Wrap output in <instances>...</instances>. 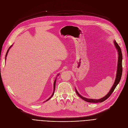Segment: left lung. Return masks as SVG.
<instances>
[{"label": "left lung", "instance_id": "obj_1", "mask_svg": "<svg viewBox=\"0 0 128 128\" xmlns=\"http://www.w3.org/2000/svg\"><path fill=\"white\" fill-rule=\"evenodd\" d=\"M114 44H115V46H116V48L118 50V67H117V75H116V80L115 82H114V84H113L112 86V87L111 89L110 90V92H108V93L107 94L103 97V98H100V99H98V100H95V99H89V98H84L83 96H82L78 92V91L76 90V92L77 93V94L80 98H82V99H83L86 102H90V103H99V102H104V100H107L108 98L110 95L112 94V93L113 92V91L115 90V89L116 88V86H117V84H119V82H120V80L121 79V78H122V50H121V48H120L119 46L118 45V44L116 42L114 41Z\"/></svg>", "mask_w": 128, "mask_h": 128}]
</instances>
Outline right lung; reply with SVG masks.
<instances>
[{
    "instance_id": "obj_1",
    "label": "right lung",
    "mask_w": 128,
    "mask_h": 128,
    "mask_svg": "<svg viewBox=\"0 0 128 128\" xmlns=\"http://www.w3.org/2000/svg\"><path fill=\"white\" fill-rule=\"evenodd\" d=\"M11 46H10V47H11ZM10 48H9V49L10 48ZM9 49L8 50V51H7V52H6V55H7V53H8V51H9ZM56 79L55 80V81H54V91H53V94H52V95L48 99V100H48L52 96H53V95L54 94V91H55V87H56Z\"/></svg>"
}]
</instances>
